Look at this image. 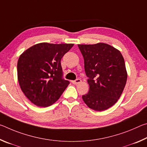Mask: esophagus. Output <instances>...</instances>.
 Wrapping results in <instances>:
<instances>
[{"instance_id": "34e87169", "label": "esophagus", "mask_w": 147, "mask_h": 147, "mask_svg": "<svg viewBox=\"0 0 147 147\" xmlns=\"http://www.w3.org/2000/svg\"><path fill=\"white\" fill-rule=\"evenodd\" d=\"M82 82V80L80 79H79V78H78V79H76V80H73V81H72V83H73V84H74V85H76V84H80Z\"/></svg>"}]
</instances>
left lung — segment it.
I'll return each mask as SVG.
<instances>
[{
    "label": "left lung",
    "mask_w": 147,
    "mask_h": 147,
    "mask_svg": "<svg viewBox=\"0 0 147 147\" xmlns=\"http://www.w3.org/2000/svg\"><path fill=\"white\" fill-rule=\"evenodd\" d=\"M78 46L89 86L83 100L94 110H106L117 102L126 85L127 72L123 57L117 49L106 43Z\"/></svg>",
    "instance_id": "1"
}]
</instances>
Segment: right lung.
Wrapping results in <instances>:
<instances>
[{
	"label": "right lung",
	"mask_w": 147,
	"mask_h": 147,
	"mask_svg": "<svg viewBox=\"0 0 147 147\" xmlns=\"http://www.w3.org/2000/svg\"><path fill=\"white\" fill-rule=\"evenodd\" d=\"M73 44L41 43L26 50L17 62L21 90L35 105L47 107L60 97L69 82L63 78L61 59Z\"/></svg>",
	"instance_id": "add662e5"
}]
</instances>
